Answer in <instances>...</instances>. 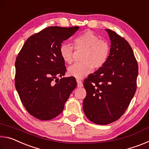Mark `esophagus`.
<instances>
[{"mask_svg":"<svg viewBox=\"0 0 149 149\" xmlns=\"http://www.w3.org/2000/svg\"><path fill=\"white\" fill-rule=\"evenodd\" d=\"M76 81L77 83V87H83V83L81 80H79V79H76Z\"/></svg>","mask_w":149,"mask_h":149,"instance_id":"34e87169","label":"esophagus"}]
</instances>
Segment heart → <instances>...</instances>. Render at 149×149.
Segmentation results:
<instances>
[{"mask_svg": "<svg viewBox=\"0 0 149 149\" xmlns=\"http://www.w3.org/2000/svg\"><path fill=\"white\" fill-rule=\"evenodd\" d=\"M75 49H84L81 60L68 68V74L77 78H83L89 74L93 68L99 69L107 62L110 52L108 42L101 40L93 31L82 33L74 39ZM60 54L63 60L68 64L73 62L74 48L67 43H62L59 49Z\"/></svg>", "mask_w": 149, "mask_h": 149, "instance_id": "obj_1", "label": "heart"}]
</instances>
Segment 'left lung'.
Segmentation results:
<instances>
[{
    "label": "left lung",
    "mask_w": 149,
    "mask_h": 149,
    "mask_svg": "<svg viewBox=\"0 0 149 149\" xmlns=\"http://www.w3.org/2000/svg\"><path fill=\"white\" fill-rule=\"evenodd\" d=\"M106 31L111 41L109 56L84 83V113L99 125L114 122L124 114L137 89L138 75L137 62L129 42L114 31Z\"/></svg>",
    "instance_id": "8db88e82"
}]
</instances>
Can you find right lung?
<instances>
[{"instance_id": "right-lung-1", "label": "right lung", "mask_w": 149, "mask_h": 149, "mask_svg": "<svg viewBox=\"0 0 149 149\" xmlns=\"http://www.w3.org/2000/svg\"><path fill=\"white\" fill-rule=\"evenodd\" d=\"M79 27H46L25 42L16 57L15 86L26 110L41 120H52L64 110L77 86L74 77H62L66 72L60 54L62 42ZM55 81L58 80L55 84Z\"/></svg>"}]
</instances>
